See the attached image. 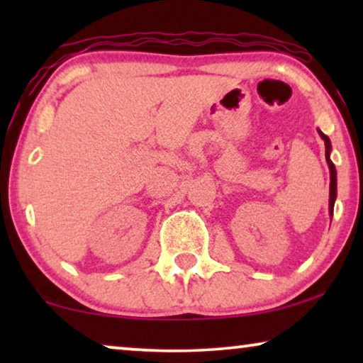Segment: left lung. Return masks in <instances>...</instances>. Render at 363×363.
<instances>
[{
	"label": "left lung",
	"mask_w": 363,
	"mask_h": 363,
	"mask_svg": "<svg viewBox=\"0 0 363 363\" xmlns=\"http://www.w3.org/2000/svg\"><path fill=\"white\" fill-rule=\"evenodd\" d=\"M317 132H319V135L322 140L325 143V160H327V165H329V172H330V190H329V215L330 218L334 216V205H335V198H337V172H335V165L332 163L330 160V150H332V145H330V140L329 137L325 135L324 132H320L319 128H317Z\"/></svg>",
	"instance_id": "left-lung-1"
}]
</instances>
